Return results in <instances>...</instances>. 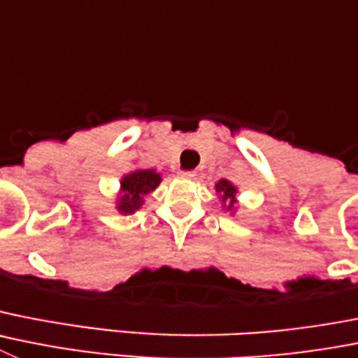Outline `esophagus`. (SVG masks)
I'll use <instances>...</instances> for the list:
<instances>
[{"mask_svg": "<svg viewBox=\"0 0 358 358\" xmlns=\"http://www.w3.org/2000/svg\"><path fill=\"white\" fill-rule=\"evenodd\" d=\"M179 177H182V179H193V177H195V172H193V170H181V172H179Z\"/></svg>", "mask_w": 358, "mask_h": 358, "instance_id": "1", "label": "esophagus"}]
</instances>
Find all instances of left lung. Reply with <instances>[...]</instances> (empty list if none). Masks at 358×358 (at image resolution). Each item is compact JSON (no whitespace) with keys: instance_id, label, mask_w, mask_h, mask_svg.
I'll return each mask as SVG.
<instances>
[{"instance_id":"obj_1","label":"left lung","mask_w":358,"mask_h":358,"mask_svg":"<svg viewBox=\"0 0 358 358\" xmlns=\"http://www.w3.org/2000/svg\"><path fill=\"white\" fill-rule=\"evenodd\" d=\"M216 192L220 193V201H222V204H224V208L227 209V211H234L236 208V193H238V188H236L234 185H232L231 181H227V179H222V181L216 182Z\"/></svg>"}]
</instances>
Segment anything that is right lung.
<instances>
[{"mask_svg":"<svg viewBox=\"0 0 358 358\" xmlns=\"http://www.w3.org/2000/svg\"><path fill=\"white\" fill-rule=\"evenodd\" d=\"M159 182H162V176L156 170H134L124 176L120 181V196L117 199V211L122 215L138 211L145 195L154 192Z\"/></svg>","mask_w":358,"mask_h":358,"instance_id":"right-lung-1","label":"right lung"}]
</instances>
